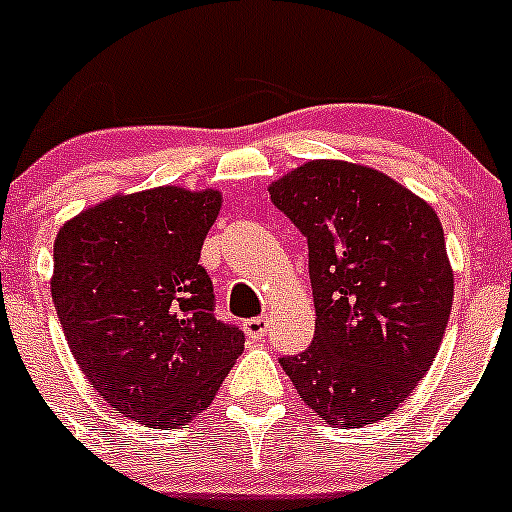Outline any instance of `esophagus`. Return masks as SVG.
<instances>
[{"label":"esophagus","mask_w":512,"mask_h":512,"mask_svg":"<svg viewBox=\"0 0 512 512\" xmlns=\"http://www.w3.org/2000/svg\"><path fill=\"white\" fill-rule=\"evenodd\" d=\"M267 329H270V317H267V314H262V317H252L245 322L247 337L252 339H265Z\"/></svg>","instance_id":"1"}]
</instances>
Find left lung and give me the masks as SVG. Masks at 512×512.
Instances as JSON below:
<instances>
[{
    "label": "left lung",
    "instance_id": "1",
    "mask_svg": "<svg viewBox=\"0 0 512 512\" xmlns=\"http://www.w3.org/2000/svg\"><path fill=\"white\" fill-rule=\"evenodd\" d=\"M267 190L307 237L317 312L312 347L282 356V369L329 426L384 421L431 369L451 317L436 210L349 160H309Z\"/></svg>",
    "mask_w": 512,
    "mask_h": 512
}]
</instances>
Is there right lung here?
I'll list each match as a JSON object with an SVG mask.
<instances>
[{
  "mask_svg": "<svg viewBox=\"0 0 512 512\" xmlns=\"http://www.w3.org/2000/svg\"><path fill=\"white\" fill-rule=\"evenodd\" d=\"M223 193L160 185L118 193L61 225L51 299L76 364L118 414L188 426L245 349L215 317L200 247Z\"/></svg>",
  "mask_w": 512,
  "mask_h": 512,
  "instance_id": "add662e5",
  "label": "right lung"
}]
</instances>
